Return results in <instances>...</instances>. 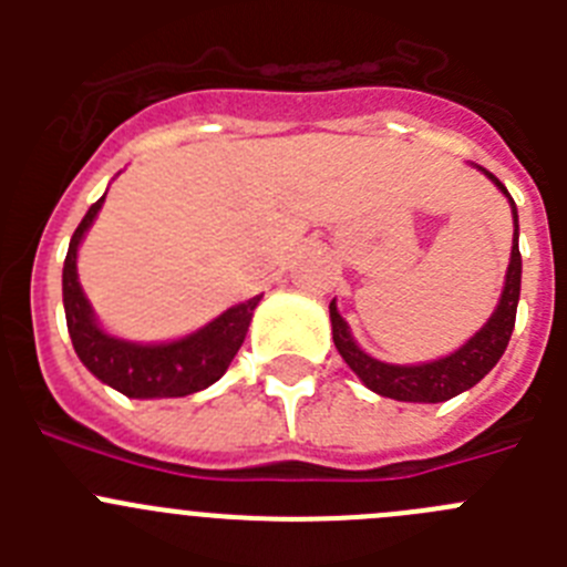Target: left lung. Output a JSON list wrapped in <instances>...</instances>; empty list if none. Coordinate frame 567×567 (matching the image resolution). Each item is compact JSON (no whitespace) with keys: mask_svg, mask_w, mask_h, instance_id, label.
<instances>
[{"mask_svg":"<svg viewBox=\"0 0 567 567\" xmlns=\"http://www.w3.org/2000/svg\"><path fill=\"white\" fill-rule=\"evenodd\" d=\"M483 169V167H480ZM491 182L497 184L505 195L508 189L503 187L497 175H491L485 169ZM511 213H514V247H511V264L508 275H505V289L499 298V307L488 318L483 329L465 346H460L457 352L449 358H440L434 363L423 365H392L380 363V360L369 358L349 334L346 320L338 315L334 300L329 303V318H332V338L338 346L340 358L349 363L354 374L363 380L372 392L383 394V398L403 400V403H443V400L457 398L460 392L471 389L474 383L485 378V374L497 365L503 358L505 346H508L511 332H514V320H517V300H519V278H523V258H519V224H517V207L514 198L508 195Z\"/></svg>","mask_w":567,"mask_h":567,"instance_id":"8db88e82","label":"left lung"}]
</instances>
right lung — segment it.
Listing matches in <instances>:
<instances>
[{
  "mask_svg": "<svg viewBox=\"0 0 567 567\" xmlns=\"http://www.w3.org/2000/svg\"><path fill=\"white\" fill-rule=\"evenodd\" d=\"M102 204L104 198H99L87 209V215L70 238L62 272L64 318H68V332L79 360L102 383L113 385L115 392L127 394V398H187V394L202 392L229 369L240 343L247 338L249 320H252L255 307L264 295H255L247 303L227 309L221 318H215L202 332L189 334L184 340H173V343L138 346L110 338L99 329L76 278L79 244H82V235L87 233Z\"/></svg>",
  "mask_w": 567,
  "mask_h": 567,
  "instance_id": "obj_1",
  "label": "right lung"
}]
</instances>
